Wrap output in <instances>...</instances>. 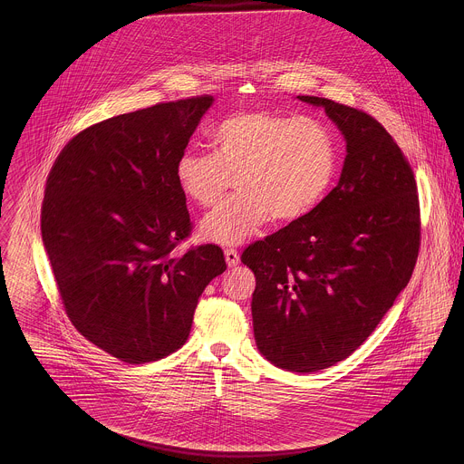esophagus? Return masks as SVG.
<instances>
[{
	"label": "esophagus",
	"instance_id": "1",
	"mask_svg": "<svg viewBox=\"0 0 464 464\" xmlns=\"http://www.w3.org/2000/svg\"><path fill=\"white\" fill-rule=\"evenodd\" d=\"M225 261H227L228 267H234V266L239 265V254H237V250L227 248V250H225Z\"/></svg>",
	"mask_w": 464,
	"mask_h": 464
}]
</instances>
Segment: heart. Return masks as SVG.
<instances>
[{
    "instance_id": "1",
    "label": "heart",
    "mask_w": 464,
    "mask_h": 464,
    "mask_svg": "<svg viewBox=\"0 0 464 464\" xmlns=\"http://www.w3.org/2000/svg\"><path fill=\"white\" fill-rule=\"evenodd\" d=\"M214 153L186 151L175 177L182 193L203 208L239 193L201 225L205 239L239 245L267 218L295 223L327 195L337 168L331 130L316 120L266 111L234 112L210 135Z\"/></svg>"
}]
</instances>
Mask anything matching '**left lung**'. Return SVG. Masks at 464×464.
<instances>
[{
	"label": "left lung",
	"instance_id": "left-lung-1",
	"mask_svg": "<svg viewBox=\"0 0 464 464\" xmlns=\"http://www.w3.org/2000/svg\"><path fill=\"white\" fill-rule=\"evenodd\" d=\"M346 139L341 179L307 216L241 256L257 280V348L311 373L352 355L407 285L421 241L420 199L397 140L368 112L318 96Z\"/></svg>",
	"mask_w": 464,
	"mask_h": 464
}]
</instances>
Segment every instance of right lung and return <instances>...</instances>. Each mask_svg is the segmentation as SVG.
I'll list each match as a JSON object with an SVG mask.
<instances>
[{
	"mask_svg": "<svg viewBox=\"0 0 464 464\" xmlns=\"http://www.w3.org/2000/svg\"><path fill=\"white\" fill-rule=\"evenodd\" d=\"M210 103L201 94L91 125L46 180L41 232L67 318L129 364L177 352L227 269L218 245L175 252L193 230L175 166Z\"/></svg>",
	"mask_w": 464,
	"mask_h": 464,
	"instance_id": "right-lung-1",
	"label": "right lung"
}]
</instances>
